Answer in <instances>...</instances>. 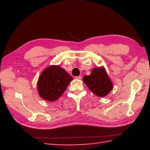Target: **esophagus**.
<instances>
[{"mask_svg":"<svg viewBox=\"0 0 150 150\" xmlns=\"http://www.w3.org/2000/svg\"><path fill=\"white\" fill-rule=\"evenodd\" d=\"M77 79H79V80H81V79H82V76L81 75H79V76H77V77H75Z\"/></svg>","mask_w":150,"mask_h":150,"instance_id":"34e87169","label":"esophagus"}]
</instances>
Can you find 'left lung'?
Instances as JSON below:
<instances>
[{
	"mask_svg": "<svg viewBox=\"0 0 150 150\" xmlns=\"http://www.w3.org/2000/svg\"><path fill=\"white\" fill-rule=\"evenodd\" d=\"M83 81L91 91L98 97H104L113 89V83L103 67L92 69L90 75H85Z\"/></svg>",
	"mask_w": 150,
	"mask_h": 150,
	"instance_id": "8db88e82",
	"label": "left lung"
}]
</instances>
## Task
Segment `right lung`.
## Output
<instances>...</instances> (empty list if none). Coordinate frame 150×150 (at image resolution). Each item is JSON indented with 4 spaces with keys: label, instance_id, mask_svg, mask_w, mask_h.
Returning a JSON list of instances; mask_svg holds the SVG:
<instances>
[{
    "label": "right lung",
    "instance_id": "obj_1",
    "mask_svg": "<svg viewBox=\"0 0 150 150\" xmlns=\"http://www.w3.org/2000/svg\"><path fill=\"white\" fill-rule=\"evenodd\" d=\"M73 77L59 66H50L41 73L37 82L38 93L43 99L57 100L66 90Z\"/></svg>",
    "mask_w": 150,
    "mask_h": 150
}]
</instances>
